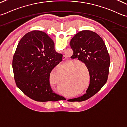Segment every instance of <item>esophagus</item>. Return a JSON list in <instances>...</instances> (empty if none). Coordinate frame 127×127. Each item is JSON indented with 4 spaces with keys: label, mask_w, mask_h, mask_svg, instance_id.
I'll list each match as a JSON object with an SVG mask.
<instances>
[{
    "label": "esophagus",
    "mask_w": 127,
    "mask_h": 127,
    "mask_svg": "<svg viewBox=\"0 0 127 127\" xmlns=\"http://www.w3.org/2000/svg\"><path fill=\"white\" fill-rule=\"evenodd\" d=\"M64 59H63V60H64V59H66V58H65V57L66 58V57H65V56H64Z\"/></svg>",
    "instance_id": "obj_1"
}]
</instances>
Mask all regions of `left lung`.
Returning <instances> with one entry per match:
<instances>
[{
    "mask_svg": "<svg viewBox=\"0 0 127 127\" xmlns=\"http://www.w3.org/2000/svg\"><path fill=\"white\" fill-rule=\"evenodd\" d=\"M73 58L83 62L90 74V84L86 93L72 101H83L94 95L106 83L109 73L110 55L102 39L92 31L79 32L70 42Z\"/></svg>",
    "mask_w": 127,
    "mask_h": 127,
    "instance_id": "left-lung-1",
    "label": "left lung"
}]
</instances>
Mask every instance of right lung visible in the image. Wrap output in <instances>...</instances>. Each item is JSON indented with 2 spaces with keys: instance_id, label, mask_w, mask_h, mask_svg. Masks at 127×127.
<instances>
[{
  "instance_id": "add662e5",
  "label": "right lung",
  "mask_w": 127,
  "mask_h": 127,
  "mask_svg": "<svg viewBox=\"0 0 127 127\" xmlns=\"http://www.w3.org/2000/svg\"><path fill=\"white\" fill-rule=\"evenodd\" d=\"M63 55L56 52L53 40L45 32L32 31L18 44L12 60L17 87L37 101H56L64 97L54 93L49 83L53 69L62 61Z\"/></svg>"
}]
</instances>
